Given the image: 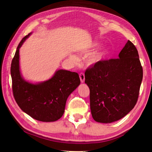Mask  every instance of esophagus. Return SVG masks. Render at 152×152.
<instances>
[{"label":"esophagus","instance_id":"1","mask_svg":"<svg viewBox=\"0 0 152 152\" xmlns=\"http://www.w3.org/2000/svg\"><path fill=\"white\" fill-rule=\"evenodd\" d=\"M79 76H80V79L81 82L82 83H83L84 80H85V76H84V74L83 72L80 73Z\"/></svg>","mask_w":152,"mask_h":152}]
</instances>
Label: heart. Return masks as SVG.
<instances>
[{
	"label": "heart",
	"instance_id": "obj_1",
	"mask_svg": "<svg viewBox=\"0 0 152 152\" xmlns=\"http://www.w3.org/2000/svg\"><path fill=\"white\" fill-rule=\"evenodd\" d=\"M99 45V43H94L93 44H92L90 48H95L98 47ZM87 49L86 51H88L89 49ZM108 54V50L107 49H104V50H100L96 51V52L92 53L91 55H90L88 58H87L86 60V64L88 66H92L96 65V64H99V62H101L103 60H104V58L107 57V56Z\"/></svg>",
	"mask_w": 152,
	"mask_h": 152
}]
</instances>
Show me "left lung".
Segmentation results:
<instances>
[{"mask_svg": "<svg viewBox=\"0 0 152 152\" xmlns=\"http://www.w3.org/2000/svg\"><path fill=\"white\" fill-rule=\"evenodd\" d=\"M143 69L135 46L129 40L119 58L102 60L85 72L95 121L110 123L127 115L137 103Z\"/></svg>", "mask_w": 152, "mask_h": 152, "instance_id": "8db88e82", "label": "left lung"}]
</instances>
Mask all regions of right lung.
Returning <instances> with one entry per match:
<instances>
[{
  "label": "right lung",
  "instance_id": "1",
  "mask_svg": "<svg viewBox=\"0 0 152 152\" xmlns=\"http://www.w3.org/2000/svg\"><path fill=\"white\" fill-rule=\"evenodd\" d=\"M31 34L20 41L11 62L13 96L20 109L34 119L56 121L63 115L67 99L80 85V80L78 73L58 70L44 82L33 84L25 80L20 71L19 49Z\"/></svg>",
  "mask_w": 152,
  "mask_h": 152
}]
</instances>
